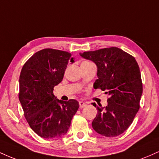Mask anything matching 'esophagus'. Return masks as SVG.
Listing matches in <instances>:
<instances>
[{"label": "esophagus", "instance_id": "esophagus-1", "mask_svg": "<svg viewBox=\"0 0 159 159\" xmlns=\"http://www.w3.org/2000/svg\"><path fill=\"white\" fill-rule=\"evenodd\" d=\"M86 105H87V104H86L84 102H79V107L80 108H83V107H84Z\"/></svg>", "mask_w": 159, "mask_h": 159}]
</instances>
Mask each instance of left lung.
Instances as JSON below:
<instances>
[{"instance_id": "obj_1", "label": "left lung", "mask_w": 159, "mask_h": 159, "mask_svg": "<svg viewBox=\"0 0 159 159\" xmlns=\"http://www.w3.org/2000/svg\"><path fill=\"white\" fill-rule=\"evenodd\" d=\"M97 66L95 89L109 95L106 107L96 106L98 114L92 123L93 129L105 137L123 134L130 126L140 108L143 93L140 68L134 57L119 48H102L80 54Z\"/></svg>"}]
</instances>
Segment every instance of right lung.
Wrapping results in <instances>:
<instances>
[{
    "mask_svg": "<svg viewBox=\"0 0 159 159\" xmlns=\"http://www.w3.org/2000/svg\"><path fill=\"white\" fill-rule=\"evenodd\" d=\"M70 53L52 48L36 52L23 66L19 77V98L24 115L32 130L43 138L66 134L79 104L75 99H57L54 86L62 81Z\"/></svg>",
    "mask_w": 159,
    "mask_h": 159,
    "instance_id": "1",
    "label": "right lung"
}]
</instances>
